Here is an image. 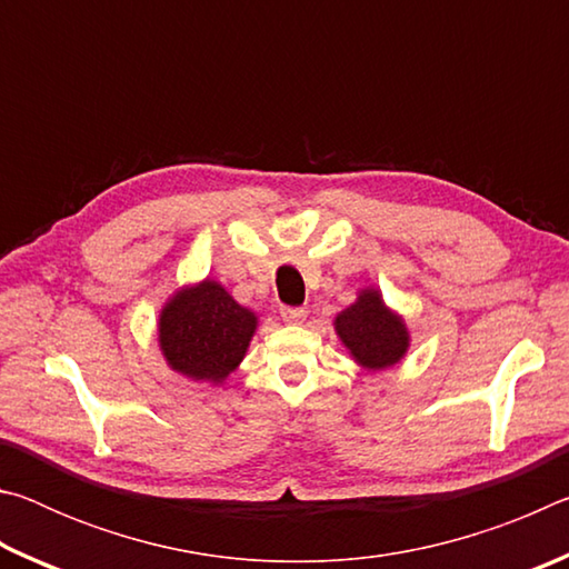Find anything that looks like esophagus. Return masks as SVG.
<instances>
[{
    "label": "esophagus",
    "instance_id": "esophagus-1",
    "mask_svg": "<svg viewBox=\"0 0 569 569\" xmlns=\"http://www.w3.org/2000/svg\"><path fill=\"white\" fill-rule=\"evenodd\" d=\"M281 319L286 323H301L306 319V308H301V306H281Z\"/></svg>",
    "mask_w": 569,
    "mask_h": 569
}]
</instances>
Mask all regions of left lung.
<instances>
[{"mask_svg":"<svg viewBox=\"0 0 569 569\" xmlns=\"http://www.w3.org/2000/svg\"><path fill=\"white\" fill-rule=\"evenodd\" d=\"M333 329L353 361L369 371L399 363L409 349V331L377 288H363L359 298L336 316Z\"/></svg>","mask_w":569,"mask_h":569,"instance_id":"obj_1","label":"left lung"}]
</instances>
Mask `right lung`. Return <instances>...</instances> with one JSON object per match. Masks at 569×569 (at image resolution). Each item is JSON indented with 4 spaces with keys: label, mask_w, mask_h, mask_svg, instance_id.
Segmentation results:
<instances>
[{
    "label": "right lung",
    "mask_w": 569,
    "mask_h": 569,
    "mask_svg": "<svg viewBox=\"0 0 569 569\" xmlns=\"http://www.w3.org/2000/svg\"><path fill=\"white\" fill-rule=\"evenodd\" d=\"M258 319L218 281L172 293L158 321L160 351L172 371L192 381L223 383L238 369Z\"/></svg>",
    "instance_id": "obj_1"
}]
</instances>
